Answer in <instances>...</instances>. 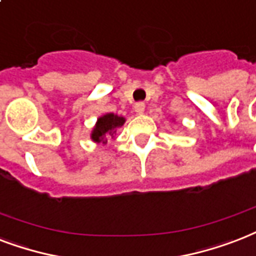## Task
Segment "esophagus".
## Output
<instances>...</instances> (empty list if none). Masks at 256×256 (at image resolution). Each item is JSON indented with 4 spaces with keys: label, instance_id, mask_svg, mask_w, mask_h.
Listing matches in <instances>:
<instances>
[{
    "label": "esophagus",
    "instance_id": "esophagus-1",
    "mask_svg": "<svg viewBox=\"0 0 256 256\" xmlns=\"http://www.w3.org/2000/svg\"><path fill=\"white\" fill-rule=\"evenodd\" d=\"M144 110H146L144 102H138V104H134V112H136V114H144Z\"/></svg>",
    "mask_w": 256,
    "mask_h": 256
}]
</instances>
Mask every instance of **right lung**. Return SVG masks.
Listing matches in <instances>:
<instances>
[{"label": "right lung", "instance_id": "add662e5", "mask_svg": "<svg viewBox=\"0 0 256 256\" xmlns=\"http://www.w3.org/2000/svg\"><path fill=\"white\" fill-rule=\"evenodd\" d=\"M126 122V118L118 116L114 114H104L102 116L97 118L96 124L92 128L90 132V138L93 142H106V138H114V134L118 128H122Z\"/></svg>", "mask_w": 256, "mask_h": 256}]
</instances>
